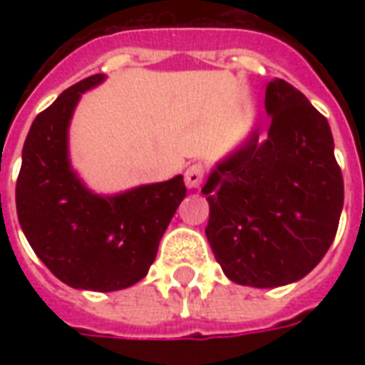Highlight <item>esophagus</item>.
Returning <instances> with one entry per match:
<instances>
[{"label":"esophagus","instance_id":"34e87169","mask_svg":"<svg viewBox=\"0 0 365 365\" xmlns=\"http://www.w3.org/2000/svg\"><path fill=\"white\" fill-rule=\"evenodd\" d=\"M203 178H205V168L201 164H193L185 170V185L187 190H197L199 185L203 183Z\"/></svg>","mask_w":365,"mask_h":365}]
</instances>
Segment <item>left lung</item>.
<instances>
[{
    "mask_svg": "<svg viewBox=\"0 0 365 365\" xmlns=\"http://www.w3.org/2000/svg\"><path fill=\"white\" fill-rule=\"evenodd\" d=\"M268 136L258 128L211 170L205 235L230 282L279 287L299 282L336 237L344 182L329 120L275 78L266 88Z\"/></svg>",
    "mask_w": 365,
    "mask_h": 365,
    "instance_id": "8db88e82",
    "label": "left lung"
}]
</instances>
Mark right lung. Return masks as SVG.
<instances>
[{
	"label": "right lung",
	"mask_w": 365,
	"mask_h": 365,
	"mask_svg": "<svg viewBox=\"0 0 365 365\" xmlns=\"http://www.w3.org/2000/svg\"><path fill=\"white\" fill-rule=\"evenodd\" d=\"M103 80L96 74L74 83L36 115L23 146L15 203L29 245L60 282L107 293L148 274L185 185L175 175L99 195L80 180L70 164L68 128L82 93Z\"/></svg>",
	"instance_id": "right-lung-1"
}]
</instances>
